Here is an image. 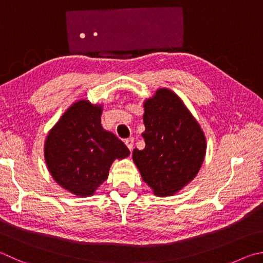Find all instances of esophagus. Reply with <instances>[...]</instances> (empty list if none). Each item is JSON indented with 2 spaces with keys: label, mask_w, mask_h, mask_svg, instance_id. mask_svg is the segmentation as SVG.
Masks as SVG:
<instances>
[{
  "label": "esophagus",
  "mask_w": 263,
  "mask_h": 263,
  "mask_svg": "<svg viewBox=\"0 0 263 263\" xmlns=\"http://www.w3.org/2000/svg\"><path fill=\"white\" fill-rule=\"evenodd\" d=\"M124 142H125V145L128 148V151L131 152L133 149V145H135V140H133V138H130V139H126Z\"/></svg>",
  "instance_id": "esophagus-1"
}]
</instances>
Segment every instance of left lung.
<instances>
[{
    "instance_id": "left-lung-1",
    "label": "left lung",
    "mask_w": 263,
    "mask_h": 263,
    "mask_svg": "<svg viewBox=\"0 0 263 263\" xmlns=\"http://www.w3.org/2000/svg\"><path fill=\"white\" fill-rule=\"evenodd\" d=\"M146 146L135 148L132 160L156 197H171L198 175L207 141L183 100L169 88H157L144 101Z\"/></svg>"
}]
</instances>
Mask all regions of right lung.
I'll return each instance as SVG.
<instances>
[{
    "label": "right lung",
    "instance_id": "right-lung-1",
    "mask_svg": "<svg viewBox=\"0 0 263 263\" xmlns=\"http://www.w3.org/2000/svg\"><path fill=\"white\" fill-rule=\"evenodd\" d=\"M103 106L74 101L46 137L44 155L49 174L62 189L80 198L92 197L108 178L115 160L130 151L101 125Z\"/></svg>",
    "mask_w": 263,
    "mask_h": 263
}]
</instances>
